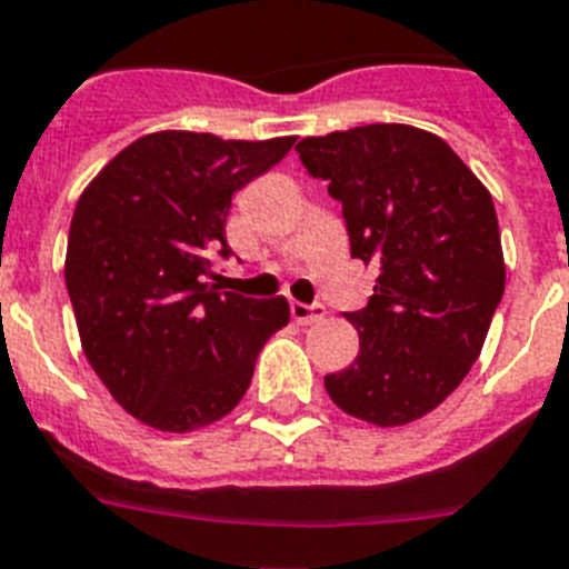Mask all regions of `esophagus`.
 Instances as JSON below:
<instances>
[{
	"label": "esophagus",
	"instance_id": "obj_1",
	"mask_svg": "<svg viewBox=\"0 0 569 569\" xmlns=\"http://www.w3.org/2000/svg\"><path fill=\"white\" fill-rule=\"evenodd\" d=\"M290 317L299 322V326H311L326 317V308L322 305H305V302H290Z\"/></svg>",
	"mask_w": 569,
	"mask_h": 569
}]
</instances>
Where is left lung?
<instances>
[{"label": "left lung", "instance_id": "obj_1", "mask_svg": "<svg viewBox=\"0 0 569 569\" xmlns=\"http://www.w3.org/2000/svg\"><path fill=\"white\" fill-rule=\"evenodd\" d=\"M342 203L351 256L378 264L360 351L326 375L342 412L401 427L436 410L480 358L506 290L495 200L445 139L412 124H363L296 144Z\"/></svg>", "mask_w": 569, "mask_h": 569}]
</instances>
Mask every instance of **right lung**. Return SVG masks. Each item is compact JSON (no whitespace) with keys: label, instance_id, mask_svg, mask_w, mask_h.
<instances>
[{"label":"right lung","instance_id":"obj_1","mask_svg":"<svg viewBox=\"0 0 569 569\" xmlns=\"http://www.w3.org/2000/svg\"><path fill=\"white\" fill-rule=\"evenodd\" d=\"M296 136L264 142L159 130L107 162L74 206L66 290L83 355L133 419L191 433L250 389L264 342L288 326L284 296L258 302L209 284L229 258L232 194Z\"/></svg>","mask_w":569,"mask_h":569}]
</instances>
